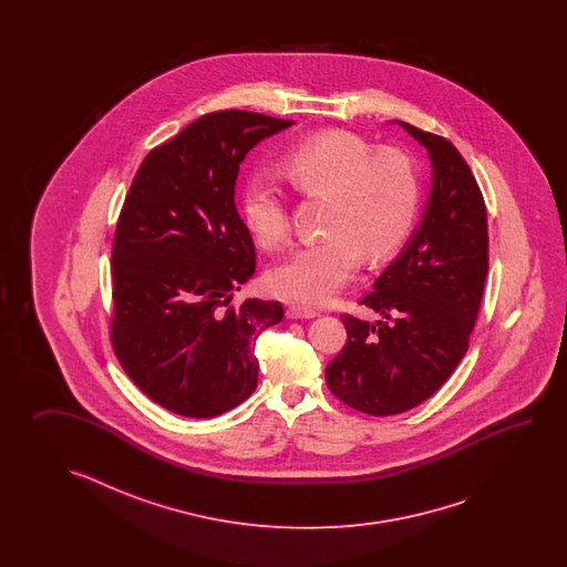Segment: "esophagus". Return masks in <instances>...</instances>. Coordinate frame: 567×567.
Here are the masks:
<instances>
[{"mask_svg":"<svg viewBox=\"0 0 567 567\" xmlns=\"http://www.w3.org/2000/svg\"><path fill=\"white\" fill-rule=\"evenodd\" d=\"M291 316H296V318H313L316 316V310L313 308H310V306H291Z\"/></svg>","mask_w":567,"mask_h":567,"instance_id":"obj_1","label":"esophagus"}]
</instances>
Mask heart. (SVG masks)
Wrapping results in <instances>:
<instances>
[{
	"label": "heart",
	"instance_id": "obj_1",
	"mask_svg": "<svg viewBox=\"0 0 567 567\" xmlns=\"http://www.w3.org/2000/svg\"><path fill=\"white\" fill-rule=\"evenodd\" d=\"M364 155L367 147L359 137L326 132L296 145L281 159V174L298 190L332 194L328 229L338 235L306 243L289 255L276 269L279 288L306 300H326L361 264L360 246L373 257L395 249L408 235L415 208V182L410 169L399 157ZM379 167L395 168L402 182L388 173L374 175ZM367 177L370 181L365 185ZM278 196V188L264 181L254 182L245 194L247 220L269 249L288 239L289 218Z\"/></svg>",
	"mask_w": 567,
	"mask_h": 567
}]
</instances>
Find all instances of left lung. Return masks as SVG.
<instances>
[{
	"mask_svg": "<svg viewBox=\"0 0 567 567\" xmlns=\"http://www.w3.org/2000/svg\"><path fill=\"white\" fill-rule=\"evenodd\" d=\"M427 150L432 190L408 247L362 303L385 320L347 316V344L326 367L340 401L393 415L432 398L468 350L488 271L486 208L458 150L444 137L398 121Z\"/></svg>",
	"mask_w": 567,
	"mask_h": 567,
	"instance_id": "1",
	"label": "left lung"
}]
</instances>
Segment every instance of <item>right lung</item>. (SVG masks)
I'll return each instance as SVG.
<instances>
[{
    "label": "right lung",
    "mask_w": 567,
    "mask_h": 567,
    "mask_svg": "<svg viewBox=\"0 0 567 567\" xmlns=\"http://www.w3.org/2000/svg\"><path fill=\"white\" fill-rule=\"evenodd\" d=\"M291 123L237 109L205 115L147 154L125 198L111 254L121 364L174 413L215 417L257 386L255 337L284 308L219 303L255 271L235 181L247 152Z\"/></svg>",
    "instance_id": "obj_1"
}]
</instances>
